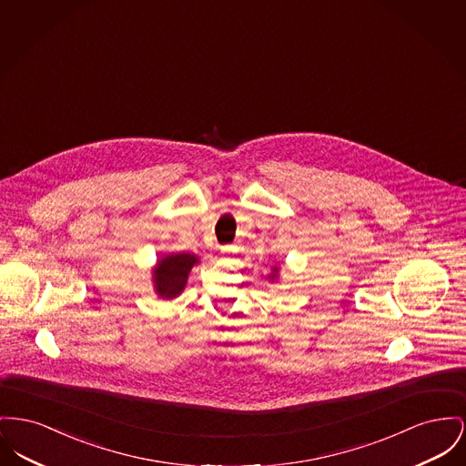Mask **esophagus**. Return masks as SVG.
<instances>
[{
    "mask_svg": "<svg viewBox=\"0 0 466 466\" xmlns=\"http://www.w3.org/2000/svg\"><path fill=\"white\" fill-rule=\"evenodd\" d=\"M221 251H223V253H234L236 247H234V245H225V247H221Z\"/></svg>",
    "mask_w": 466,
    "mask_h": 466,
    "instance_id": "esophagus-1",
    "label": "esophagus"
}]
</instances>
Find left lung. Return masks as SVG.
Returning a JSON list of instances; mask_svg holds the SVG:
<instances>
[{
    "mask_svg": "<svg viewBox=\"0 0 466 466\" xmlns=\"http://www.w3.org/2000/svg\"><path fill=\"white\" fill-rule=\"evenodd\" d=\"M274 271H276V269H274ZM274 276H276V273H274Z\"/></svg>",
    "mask_w": 466,
    "mask_h": 466,
    "instance_id": "8db88e82",
    "label": "left lung"
}]
</instances>
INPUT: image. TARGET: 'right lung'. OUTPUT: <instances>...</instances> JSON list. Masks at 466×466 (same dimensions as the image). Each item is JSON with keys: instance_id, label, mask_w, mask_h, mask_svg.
I'll use <instances>...</instances> for the list:
<instances>
[{"instance_id": "right-lung-1", "label": "right lung", "mask_w": 466, "mask_h": 466, "mask_svg": "<svg viewBox=\"0 0 466 466\" xmlns=\"http://www.w3.org/2000/svg\"><path fill=\"white\" fill-rule=\"evenodd\" d=\"M197 262L198 258L190 253H177L162 258L155 269L157 294L165 299L177 298L187 285L193 264Z\"/></svg>"}]
</instances>
